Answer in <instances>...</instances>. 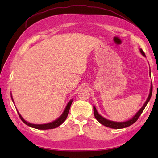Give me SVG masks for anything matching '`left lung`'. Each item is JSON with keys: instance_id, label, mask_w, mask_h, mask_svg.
Returning a JSON list of instances; mask_svg holds the SVG:
<instances>
[{"instance_id": "8db88e82", "label": "left lung", "mask_w": 158, "mask_h": 158, "mask_svg": "<svg viewBox=\"0 0 158 158\" xmlns=\"http://www.w3.org/2000/svg\"><path fill=\"white\" fill-rule=\"evenodd\" d=\"M140 52L141 53V54H142L143 56L146 57V55L145 53H144L143 51L140 49ZM150 74H151V72H150ZM152 92H153V85H152V83H151V89H150V93L148 95V97L147 98L146 101L145 102V103H144V105L142 106V107H141L139 110L138 111V112L137 114H136L135 116H134L132 118L128 120L127 121H125V122H115V121H109V120H107L105 118L102 117V116H100V114H98V112L96 110V108L95 107V106H93V111H94V116L95 117V118L97 119V121L100 123L102 125H105L106 127H110V128H113V129H121V128H125V127H127L128 126H130V125H132L133 123H135L137 121L139 117L141 116V114H142L143 111L144 110V109H145L146 106L147 105V104L150 100V99L151 98V95H152Z\"/></svg>"}]
</instances>
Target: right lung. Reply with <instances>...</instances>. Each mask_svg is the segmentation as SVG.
Returning <instances> with one entry per match:
<instances>
[{
    "label": "right lung",
    "mask_w": 158,
    "mask_h": 158,
    "mask_svg": "<svg viewBox=\"0 0 158 158\" xmlns=\"http://www.w3.org/2000/svg\"><path fill=\"white\" fill-rule=\"evenodd\" d=\"M11 98H12V100L13 101L12 95H11ZM72 102H73V100L69 101V102L68 103V105H67L65 110H64V111H63V113L61 114V116L59 118H57L56 120H55L54 121L51 122V123H46V124H33V123H28L27 121H26L23 118L22 116H21L20 114L19 113L18 111H17V112H18V114H19V116L21 121L24 123L26 125H27L28 126H30L31 127L35 128V129H38V130L53 129V128H56V127L59 126V125H60L64 121H65L67 117H68V113H69V109H70Z\"/></svg>",
    "instance_id": "obj_1"
}]
</instances>
